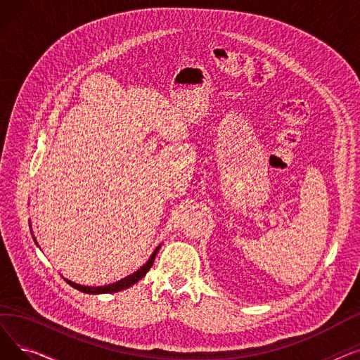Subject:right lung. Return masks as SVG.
<instances>
[{
  "label": "right lung",
  "mask_w": 360,
  "mask_h": 360,
  "mask_svg": "<svg viewBox=\"0 0 360 360\" xmlns=\"http://www.w3.org/2000/svg\"><path fill=\"white\" fill-rule=\"evenodd\" d=\"M159 248H160V247H158L156 251H155L153 254H151L150 259L144 264V266H143L140 270H137L136 273L129 274L128 277H124L122 280H120V281H117V283H112V285L101 286V288H91V286H80V285H75V283H72V281H70V280H67V278H65V281L68 283L70 286H72L74 289H77V290H80V292H83V293H90V295H93V293H94V295H98V293H113V292L124 290V289H127V288L134 285V283H137L140 278H143V277L146 276V273L150 270V267L153 266V262H155V258H156V254H158Z\"/></svg>",
  "instance_id": "right-lung-1"
}]
</instances>
